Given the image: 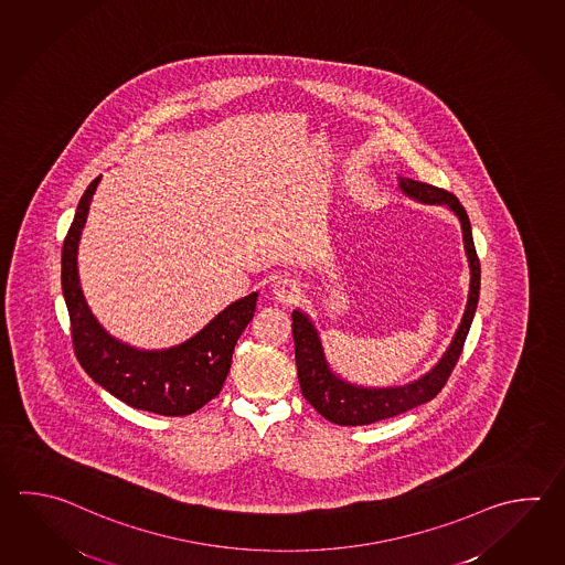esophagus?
<instances>
[{
  "instance_id": "obj_1",
  "label": "esophagus",
  "mask_w": 565,
  "mask_h": 565,
  "mask_svg": "<svg viewBox=\"0 0 565 565\" xmlns=\"http://www.w3.org/2000/svg\"><path fill=\"white\" fill-rule=\"evenodd\" d=\"M298 294H300V289H298V284H296L294 279L279 277L276 284H274V296H276V300L279 301V303H284V306H289V303H294V301L298 300Z\"/></svg>"
}]
</instances>
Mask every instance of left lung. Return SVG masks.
I'll return each mask as SVG.
<instances>
[{"instance_id": "1", "label": "left lung", "mask_w": 565, "mask_h": 565, "mask_svg": "<svg viewBox=\"0 0 565 565\" xmlns=\"http://www.w3.org/2000/svg\"><path fill=\"white\" fill-rule=\"evenodd\" d=\"M401 189L406 195L418 199L423 203L447 205L461 221L462 242H465V252H467L469 267H471V289H469L467 310H465L461 326L455 334L452 344L437 366L420 381L398 386V388H360V386H352L348 382L340 381L326 364L322 344H320L310 320L301 311H294L291 313V318H294L291 334H294V345H296V366H298L301 394L323 418H328L335 425H372V423H379L384 418L403 415L418 404L433 401L438 392L445 388L450 372L459 362L462 345H465L469 328H471L472 316L477 310L479 286H481V264H479V257L475 252L471 223L467 217V211L459 203L457 196L445 189H438L435 184L418 183L413 179H401Z\"/></svg>"}]
</instances>
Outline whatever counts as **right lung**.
I'll return each instance as SVG.
<instances>
[{
  "mask_svg": "<svg viewBox=\"0 0 565 565\" xmlns=\"http://www.w3.org/2000/svg\"><path fill=\"white\" fill-rule=\"evenodd\" d=\"M96 177L84 191L62 247V291L68 306L74 354L86 374L132 408L186 416L213 401L227 379L233 348L252 322L257 294L231 303L189 342L164 352H140L116 342L96 322L82 296L76 252L90 209Z\"/></svg>",
  "mask_w": 565,
  "mask_h": 565,
  "instance_id": "obj_1",
  "label": "right lung"
}]
</instances>
